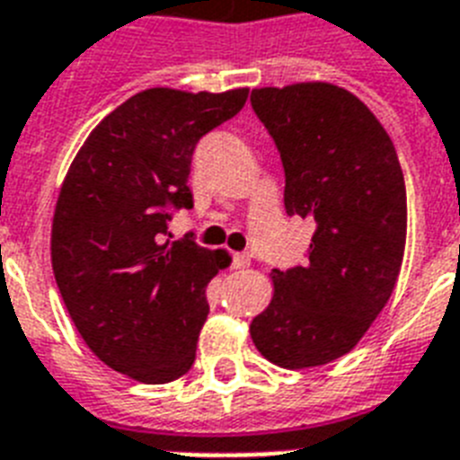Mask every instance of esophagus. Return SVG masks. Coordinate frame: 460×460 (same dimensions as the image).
I'll list each match as a JSON object with an SVG mask.
<instances>
[{
    "mask_svg": "<svg viewBox=\"0 0 460 460\" xmlns=\"http://www.w3.org/2000/svg\"><path fill=\"white\" fill-rule=\"evenodd\" d=\"M250 264L248 252H234L231 255V269H245Z\"/></svg>",
    "mask_w": 460,
    "mask_h": 460,
    "instance_id": "1",
    "label": "esophagus"
}]
</instances>
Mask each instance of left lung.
Returning a JSON list of instances; mask_svg holds the SVG:
<instances>
[{
  "label": "left lung",
  "instance_id": "left-lung-1",
  "mask_svg": "<svg viewBox=\"0 0 460 460\" xmlns=\"http://www.w3.org/2000/svg\"><path fill=\"white\" fill-rule=\"evenodd\" d=\"M250 106L281 155L286 212L314 222L305 264L271 271L274 297L250 335L283 368L328 364L359 342L397 283L402 165L383 125L347 89H252Z\"/></svg>",
  "mask_w": 460,
  "mask_h": 460
}]
</instances>
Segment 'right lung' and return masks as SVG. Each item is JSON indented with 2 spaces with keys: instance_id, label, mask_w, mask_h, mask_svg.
I'll return each instance as SVG.
<instances>
[{
  "instance_id": "obj_1",
  "label": "right lung",
  "mask_w": 460,
  "mask_h": 460,
  "mask_svg": "<svg viewBox=\"0 0 460 460\" xmlns=\"http://www.w3.org/2000/svg\"><path fill=\"white\" fill-rule=\"evenodd\" d=\"M248 89H146L89 134L70 165L51 226V264L70 319L113 371L160 385L184 376L224 250L170 236L191 210L198 141L245 106Z\"/></svg>"
}]
</instances>
